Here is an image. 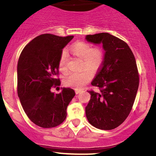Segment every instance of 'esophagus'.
Returning <instances> with one entry per match:
<instances>
[{
  "label": "esophagus",
  "instance_id": "obj_1",
  "mask_svg": "<svg viewBox=\"0 0 156 156\" xmlns=\"http://www.w3.org/2000/svg\"><path fill=\"white\" fill-rule=\"evenodd\" d=\"M75 92H76V94H79V93L80 92V89H75Z\"/></svg>",
  "mask_w": 156,
  "mask_h": 156
}]
</instances>
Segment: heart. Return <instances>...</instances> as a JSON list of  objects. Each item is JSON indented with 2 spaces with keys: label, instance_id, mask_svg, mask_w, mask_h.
I'll list each match as a JSON object with an SVG mask.
<instances>
[{
  "label": "heart",
  "instance_id": "obj_1",
  "mask_svg": "<svg viewBox=\"0 0 156 156\" xmlns=\"http://www.w3.org/2000/svg\"><path fill=\"white\" fill-rule=\"evenodd\" d=\"M69 51L74 56L82 60V70L78 73H70L64 78L63 82L66 86L81 88L92 79V72L99 70L104 63L105 53L103 48L93 47L89 42L79 41L75 42L69 48ZM58 69L62 73L67 71V53L63 51L58 60Z\"/></svg>",
  "mask_w": 156,
  "mask_h": 156
}]
</instances>
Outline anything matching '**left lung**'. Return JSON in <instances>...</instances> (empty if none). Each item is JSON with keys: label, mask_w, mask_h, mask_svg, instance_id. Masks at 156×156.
<instances>
[{"label": "left lung", "mask_w": 156, "mask_h": 156, "mask_svg": "<svg viewBox=\"0 0 156 156\" xmlns=\"http://www.w3.org/2000/svg\"><path fill=\"white\" fill-rule=\"evenodd\" d=\"M87 41L103 44L104 63L92 84L99 92H88L91 99L86 107L89 122L98 129L117 128L128 117L139 88V74L129 46L108 33L87 35Z\"/></svg>", "instance_id": "left-lung-1"}]
</instances>
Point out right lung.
<instances>
[{
  "label": "right lung",
  "mask_w": 156,
  "mask_h": 156,
  "mask_svg": "<svg viewBox=\"0 0 156 156\" xmlns=\"http://www.w3.org/2000/svg\"><path fill=\"white\" fill-rule=\"evenodd\" d=\"M73 37L41 34L26 44L19 57L17 94L26 115L41 128L62 124L76 94L70 88H63L59 94L51 92L60 86L58 60L62 49Z\"/></svg>",
  "instance_id": "1"
}]
</instances>
